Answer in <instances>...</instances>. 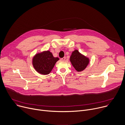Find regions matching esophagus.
Wrapping results in <instances>:
<instances>
[{
    "label": "esophagus",
    "mask_w": 125,
    "mask_h": 125,
    "mask_svg": "<svg viewBox=\"0 0 125 125\" xmlns=\"http://www.w3.org/2000/svg\"><path fill=\"white\" fill-rule=\"evenodd\" d=\"M65 59H66V57H64L63 58H62L61 59V60L62 61H64Z\"/></svg>",
    "instance_id": "34e87169"
}]
</instances>
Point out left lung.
I'll use <instances>...</instances> for the list:
<instances>
[{
  "mask_svg": "<svg viewBox=\"0 0 125 125\" xmlns=\"http://www.w3.org/2000/svg\"><path fill=\"white\" fill-rule=\"evenodd\" d=\"M70 61L74 68L78 72L83 71L89 63V58L80 53L77 50L72 52Z\"/></svg>",
  "mask_w": 125,
  "mask_h": 125,
  "instance_id": "left-lung-1",
  "label": "left lung"
}]
</instances>
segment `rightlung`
<instances>
[{"label":"right lung","mask_w":125,"mask_h":125,"mask_svg":"<svg viewBox=\"0 0 125 125\" xmlns=\"http://www.w3.org/2000/svg\"><path fill=\"white\" fill-rule=\"evenodd\" d=\"M59 60L54 57L50 51L38 53L33 57L32 64L35 70L42 75H47L52 71L55 63Z\"/></svg>","instance_id":"obj_1"}]
</instances>
